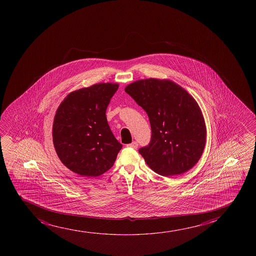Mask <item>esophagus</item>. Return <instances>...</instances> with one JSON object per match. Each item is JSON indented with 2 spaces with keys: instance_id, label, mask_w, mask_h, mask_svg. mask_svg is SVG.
<instances>
[{
  "instance_id": "1",
  "label": "esophagus",
  "mask_w": 256,
  "mask_h": 256,
  "mask_svg": "<svg viewBox=\"0 0 256 256\" xmlns=\"http://www.w3.org/2000/svg\"><path fill=\"white\" fill-rule=\"evenodd\" d=\"M128 147L133 148H137V147H138V144H137L136 142H133L132 144H128Z\"/></svg>"
}]
</instances>
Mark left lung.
Here are the masks:
<instances>
[{"label": "left lung", "mask_w": 256, "mask_h": 256, "mask_svg": "<svg viewBox=\"0 0 256 256\" xmlns=\"http://www.w3.org/2000/svg\"><path fill=\"white\" fill-rule=\"evenodd\" d=\"M125 92L147 112L150 144L139 148L148 167L164 176L180 175L200 160L206 130L196 100L174 82L148 78L134 82Z\"/></svg>", "instance_id": "obj_1"}]
</instances>
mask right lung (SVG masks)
Masks as SVG:
<instances>
[{
  "instance_id": "obj_1",
  "label": "right lung",
  "mask_w": 256,
  "mask_h": 256,
  "mask_svg": "<svg viewBox=\"0 0 256 256\" xmlns=\"http://www.w3.org/2000/svg\"><path fill=\"white\" fill-rule=\"evenodd\" d=\"M118 86L100 83L72 92L56 110L52 128L56 154L67 168L82 176L108 172L122 148L106 116Z\"/></svg>"
}]
</instances>
